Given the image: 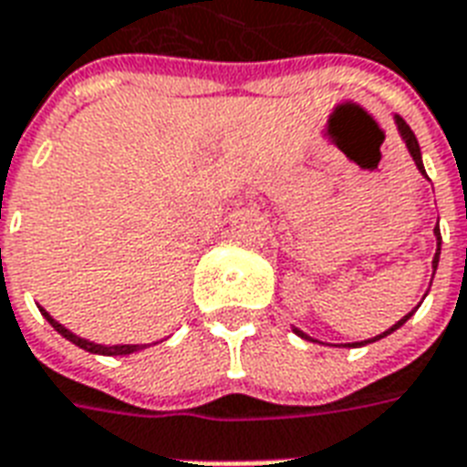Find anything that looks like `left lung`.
I'll use <instances>...</instances> for the list:
<instances>
[{
  "label": "left lung",
  "mask_w": 467,
  "mask_h": 467,
  "mask_svg": "<svg viewBox=\"0 0 467 467\" xmlns=\"http://www.w3.org/2000/svg\"><path fill=\"white\" fill-rule=\"evenodd\" d=\"M396 124H398V131H400V136H403V141H406L408 151H410V156H413V161H415V166H418V171L423 173V176H428V173H425V169H423V159H420V146H418V139H415V134L410 131V126H408L400 117H396ZM433 234H435V238H438V251H435V256H433V275H435V268H438V258H441V229L435 226ZM418 306H420V304H418ZM418 306H415V308H418ZM415 308H413V311H415ZM413 311L408 313V316H403V318H400L396 326H390L388 331H383L380 336H376V338H368V341H360V343H346V346H366V343H373V341H380V338H386L388 333L398 331V328H400V326H403V323H406L408 318L413 316ZM294 333H296V336H301V338H306V341H313L311 336H306V333L298 331V328H294Z\"/></svg>",
  "instance_id": "8db88e82"
}]
</instances>
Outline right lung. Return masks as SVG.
I'll return each instance as SVG.
<instances>
[{
	"label": "right lung",
	"mask_w": 467,
	"mask_h": 467,
	"mask_svg": "<svg viewBox=\"0 0 467 467\" xmlns=\"http://www.w3.org/2000/svg\"><path fill=\"white\" fill-rule=\"evenodd\" d=\"M39 311H42V316L47 318V321L52 323L54 331L61 333V336H64L67 341L74 343V346L89 350V353H99V356H129V353H136V350L146 348V343H136V346H101V343H91V341H87V338H79V336H77V333H71L69 328H64L59 321H54L52 316L44 311V308H39Z\"/></svg>",
	"instance_id": "right-lung-1"
}]
</instances>
